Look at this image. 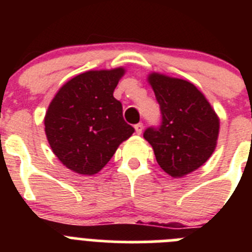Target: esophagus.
Listing matches in <instances>:
<instances>
[{
    "mask_svg": "<svg viewBox=\"0 0 252 252\" xmlns=\"http://www.w3.org/2000/svg\"><path fill=\"white\" fill-rule=\"evenodd\" d=\"M142 130H144V125H142V124L135 125V131H136L137 135H140V133L142 132Z\"/></svg>",
    "mask_w": 252,
    "mask_h": 252,
    "instance_id": "1",
    "label": "esophagus"
}]
</instances>
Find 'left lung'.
Returning a JSON list of instances; mask_svg holds the SVG:
<instances>
[{"label": "left lung", "instance_id": "left-lung-1", "mask_svg": "<svg viewBox=\"0 0 252 252\" xmlns=\"http://www.w3.org/2000/svg\"><path fill=\"white\" fill-rule=\"evenodd\" d=\"M149 82L160 106L161 122L146 128L144 137L153 146L160 168L171 177H183L212 155L220 120L190 82L158 73H153Z\"/></svg>", "mask_w": 252, "mask_h": 252}]
</instances>
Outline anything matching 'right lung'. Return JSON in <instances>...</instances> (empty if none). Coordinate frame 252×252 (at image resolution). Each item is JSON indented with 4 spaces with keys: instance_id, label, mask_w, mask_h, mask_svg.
<instances>
[{
    "instance_id": "right-lung-1",
    "label": "right lung",
    "mask_w": 252,
    "mask_h": 252,
    "mask_svg": "<svg viewBox=\"0 0 252 252\" xmlns=\"http://www.w3.org/2000/svg\"><path fill=\"white\" fill-rule=\"evenodd\" d=\"M124 73L122 68L82 73L66 82L49 106L44 124L51 150L78 174L98 173L135 131L113 97Z\"/></svg>"
}]
</instances>
